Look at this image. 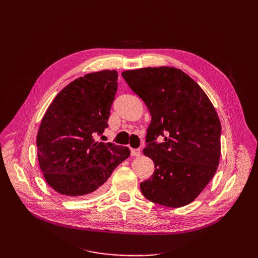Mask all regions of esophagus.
<instances>
[{
	"label": "esophagus",
	"instance_id": "esophagus-1",
	"mask_svg": "<svg viewBox=\"0 0 258 258\" xmlns=\"http://www.w3.org/2000/svg\"><path fill=\"white\" fill-rule=\"evenodd\" d=\"M131 155L139 157V156L141 155V151H140V148H131Z\"/></svg>",
	"mask_w": 258,
	"mask_h": 258
}]
</instances>
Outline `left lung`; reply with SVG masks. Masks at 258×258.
Returning <instances> with one entry per match:
<instances>
[{"instance_id": "left-lung-1", "label": "left lung", "mask_w": 258, "mask_h": 258, "mask_svg": "<svg viewBox=\"0 0 258 258\" xmlns=\"http://www.w3.org/2000/svg\"><path fill=\"white\" fill-rule=\"evenodd\" d=\"M152 116L143 153L155 163L140 185L154 204H191L214 176L221 157L222 126L206 92L182 70L143 68L121 73ZM159 135L165 139L157 144Z\"/></svg>"}]
</instances>
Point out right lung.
Masks as SVG:
<instances>
[{
  "instance_id": "obj_1",
  "label": "right lung",
  "mask_w": 258,
  "mask_h": 258,
  "mask_svg": "<svg viewBox=\"0 0 258 258\" xmlns=\"http://www.w3.org/2000/svg\"><path fill=\"white\" fill-rule=\"evenodd\" d=\"M115 70L74 80L52 100L36 138L37 158L45 181L60 195L80 197L103 188L129 148L98 142L107 128L117 91Z\"/></svg>"
}]
</instances>
